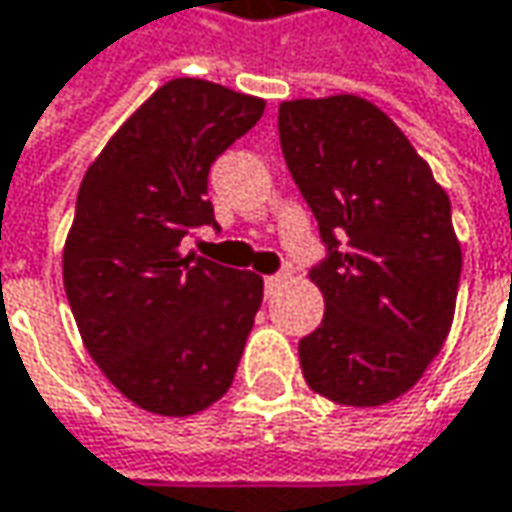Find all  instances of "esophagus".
<instances>
[{
  "label": "esophagus",
  "instance_id": "obj_1",
  "mask_svg": "<svg viewBox=\"0 0 512 512\" xmlns=\"http://www.w3.org/2000/svg\"><path fill=\"white\" fill-rule=\"evenodd\" d=\"M285 282V274H274V276H265V291L271 294L274 288H279Z\"/></svg>",
  "mask_w": 512,
  "mask_h": 512
}]
</instances>
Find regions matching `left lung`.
Wrapping results in <instances>:
<instances>
[{
	"mask_svg": "<svg viewBox=\"0 0 512 512\" xmlns=\"http://www.w3.org/2000/svg\"><path fill=\"white\" fill-rule=\"evenodd\" d=\"M279 142L326 244L309 271L326 314L300 341L303 376L338 405L393 402L452 329L463 259L449 195L358 95L282 101Z\"/></svg>",
	"mask_w": 512,
	"mask_h": 512,
	"instance_id": "1",
	"label": "left lung"
}]
</instances>
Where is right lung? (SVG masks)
I'll use <instances>...</instances> for the list:
<instances>
[{
	"instance_id": "add662e5",
	"label": "right lung",
	"mask_w": 512,
	"mask_h": 512,
	"mask_svg": "<svg viewBox=\"0 0 512 512\" xmlns=\"http://www.w3.org/2000/svg\"><path fill=\"white\" fill-rule=\"evenodd\" d=\"M265 101L201 78L154 92L87 168L63 247V285L92 361L133 405L189 417L236 376L262 276L183 253L218 227L212 163Z\"/></svg>"
}]
</instances>
